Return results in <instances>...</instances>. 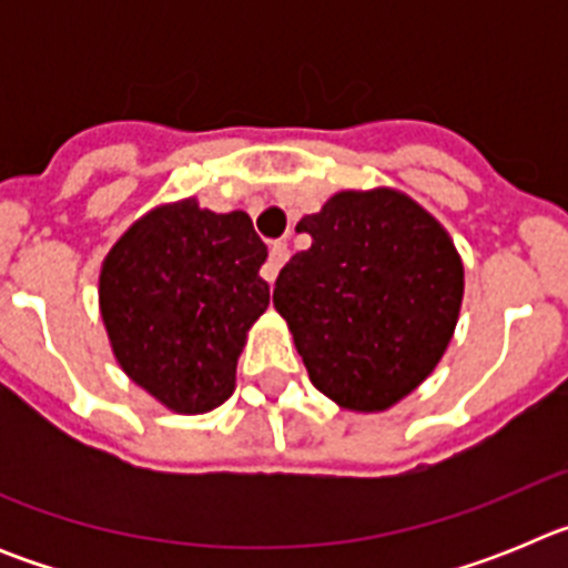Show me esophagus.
<instances>
[{"mask_svg": "<svg viewBox=\"0 0 568 568\" xmlns=\"http://www.w3.org/2000/svg\"><path fill=\"white\" fill-rule=\"evenodd\" d=\"M290 258V250L284 241H275V244H270V255H267V264L261 267V278L267 281V284H273L275 275H278V270L284 267V261Z\"/></svg>", "mask_w": 568, "mask_h": 568, "instance_id": "1", "label": "esophagus"}]
</instances>
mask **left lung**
Returning a JSON list of instances; mask_svg holds the SVG:
<instances>
[{
	"mask_svg": "<svg viewBox=\"0 0 568 568\" xmlns=\"http://www.w3.org/2000/svg\"><path fill=\"white\" fill-rule=\"evenodd\" d=\"M295 230L313 244L281 270L273 304L310 381L341 409L384 413L444 358L464 261L444 224L393 187L341 190Z\"/></svg>",
	"mask_w": 568,
	"mask_h": 568,
	"instance_id": "left-lung-1",
	"label": "left lung"
}]
</instances>
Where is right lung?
<instances>
[{
    "instance_id": "right-lung-1",
    "label": "right lung",
    "mask_w": 568,
    "mask_h": 568,
    "mask_svg": "<svg viewBox=\"0 0 568 568\" xmlns=\"http://www.w3.org/2000/svg\"><path fill=\"white\" fill-rule=\"evenodd\" d=\"M264 258L241 210L213 213L182 199L130 224L99 273V313L124 375L170 413L222 406L250 327L270 304Z\"/></svg>"
}]
</instances>
